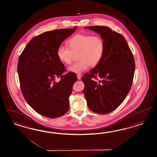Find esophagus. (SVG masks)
Masks as SVG:
<instances>
[{"mask_svg":"<svg viewBox=\"0 0 157 157\" xmlns=\"http://www.w3.org/2000/svg\"><path fill=\"white\" fill-rule=\"evenodd\" d=\"M77 78H78V80H80L81 78V75L80 74H78V75H77Z\"/></svg>","mask_w":157,"mask_h":157,"instance_id":"obj_1","label":"esophagus"}]
</instances>
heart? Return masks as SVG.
I'll list each match as a JSON object with an SVG mask.
<instances>
[{"instance_id": "heart-1", "label": "heart", "mask_w": 157, "mask_h": 157, "mask_svg": "<svg viewBox=\"0 0 157 157\" xmlns=\"http://www.w3.org/2000/svg\"><path fill=\"white\" fill-rule=\"evenodd\" d=\"M66 44L67 47H59L57 55L61 62L70 65L77 55L78 61L68 68L72 72L80 73L90 65L96 66L104 55L105 44L101 36L77 34L69 39Z\"/></svg>"}]
</instances>
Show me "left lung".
<instances>
[{"label": "left lung", "instance_id": "1", "mask_svg": "<svg viewBox=\"0 0 157 157\" xmlns=\"http://www.w3.org/2000/svg\"><path fill=\"white\" fill-rule=\"evenodd\" d=\"M104 40V55L100 63L81 78L89 109L105 114L125 100L133 82L135 61L125 37L105 26H87Z\"/></svg>", "mask_w": 157, "mask_h": 157}]
</instances>
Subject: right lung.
I'll return each mask as SVG.
<instances>
[{"mask_svg":"<svg viewBox=\"0 0 157 157\" xmlns=\"http://www.w3.org/2000/svg\"><path fill=\"white\" fill-rule=\"evenodd\" d=\"M77 27L58 29L35 36L21 53L17 63L20 89L25 100L42 116L55 118L69 109V96L76 75L66 71L57 50ZM60 77L58 83L54 81Z\"/></svg>","mask_w":157,"mask_h":157,"instance_id":"1","label":"right lung"}]
</instances>
